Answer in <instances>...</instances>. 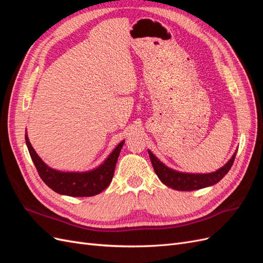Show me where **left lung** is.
Masks as SVG:
<instances>
[{
  "instance_id": "obj_1",
  "label": "left lung",
  "mask_w": 263,
  "mask_h": 263,
  "mask_svg": "<svg viewBox=\"0 0 263 263\" xmlns=\"http://www.w3.org/2000/svg\"><path fill=\"white\" fill-rule=\"evenodd\" d=\"M151 163H153L154 170L160 181L173 190L178 191H194L203 187H208L216 184L222 178H224L228 171L232 168L234 163L236 153L229 159V161L221 166L220 169L212 173H184L172 170L163 164L159 159L148 150Z\"/></svg>"
}]
</instances>
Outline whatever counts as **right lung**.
Segmentation results:
<instances>
[{"instance_id":"right-lung-1","label":"right lung","mask_w":263,"mask_h":263,"mask_svg":"<svg viewBox=\"0 0 263 263\" xmlns=\"http://www.w3.org/2000/svg\"><path fill=\"white\" fill-rule=\"evenodd\" d=\"M26 145L39 177L54 192L62 195L85 197L93 196L104 191L112 182L115 165L125 140L119 142L106 160L98 168L86 172H62L47 165L31 147L27 134Z\"/></svg>"}]
</instances>
